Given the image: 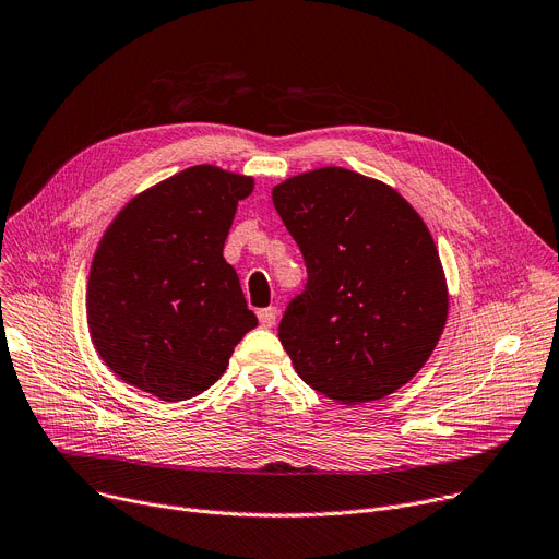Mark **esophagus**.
Here are the masks:
<instances>
[{
  "label": "esophagus",
  "instance_id": "1",
  "mask_svg": "<svg viewBox=\"0 0 559 559\" xmlns=\"http://www.w3.org/2000/svg\"><path fill=\"white\" fill-rule=\"evenodd\" d=\"M276 317H278V310H276L274 306L258 310V319H260V324H262L264 329H272V326L276 324Z\"/></svg>",
  "mask_w": 559,
  "mask_h": 559
}]
</instances>
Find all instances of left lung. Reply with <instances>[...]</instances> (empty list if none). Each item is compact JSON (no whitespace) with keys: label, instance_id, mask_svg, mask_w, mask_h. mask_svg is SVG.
Here are the masks:
<instances>
[{"label":"left lung","instance_id":"left-lung-1","mask_svg":"<svg viewBox=\"0 0 559 559\" xmlns=\"http://www.w3.org/2000/svg\"><path fill=\"white\" fill-rule=\"evenodd\" d=\"M272 199L308 272L278 326L299 378L346 405L396 392L449 312L426 224L396 190L344 167L292 176Z\"/></svg>","mask_w":559,"mask_h":559}]
</instances>
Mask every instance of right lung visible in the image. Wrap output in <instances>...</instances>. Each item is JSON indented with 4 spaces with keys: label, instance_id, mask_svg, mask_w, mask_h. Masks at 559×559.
<instances>
[{
    "label": "right lung",
    "instance_id": "right-lung-1",
    "mask_svg": "<svg viewBox=\"0 0 559 559\" xmlns=\"http://www.w3.org/2000/svg\"><path fill=\"white\" fill-rule=\"evenodd\" d=\"M253 179L194 165L127 203L97 247L87 324L104 362L160 401L209 390L251 329L240 278L224 260Z\"/></svg>",
    "mask_w": 559,
    "mask_h": 559
}]
</instances>
